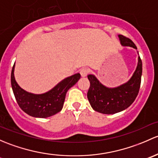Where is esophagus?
<instances>
[{
  "instance_id": "obj_1",
  "label": "esophagus",
  "mask_w": 158,
  "mask_h": 158,
  "mask_svg": "<svg viewBox=\"0 0 158 158\" xmlns=\"http://www.w3.org/2000/svg\"><path fill=\"white\" fill-rule=\"evenodd\" d=\"M88 73L89 69H87V68H82V69L80 70V74L82 77H86L88 74Z\"/></svg>"
}]
</instances>
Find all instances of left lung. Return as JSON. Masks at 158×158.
I'll return each mask as SVG.
<instances>
[{
    "label": "left lung",
    "mask_w": 158,
    "mask_h": 158,
    "mask_svg": "<svg viewBox=\"0 0 158 158\" xmlns=\"http://www.w3.org/2000/svg\"><path fill=\"white\" fill-rule=\"evenodd\" d=\"M120 43L124 46L137 47L130 39L118 35ZM142 62L139 57V62L132 77L126 84L115 88H108L103 85L93 74L87 75L90 81V88L87 98L95 111L103 114H114L127 109L137 97L141 85Z\"/></svg>",
    "instance_id": "8db88e82"
}]
</instances>
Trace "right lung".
<instances>
[{"mask_svg":"<svg viewBox=\"0 0 158 158\" xmlns=\"http://www.w3.org/2000/svg\"><path fill=\"white\" fill-rule=\"evenodd\" d=\"M14 71V64L11 71V86L16 100L23 111L36 118H47L61 111L67 91L81 78V74L77 73L61 81L45 94H33L19 87Z\"/></svg>","mask_w":158,"mask_h":158,"instance_id":"add662e5","label":"right lung"}]
</instances>
